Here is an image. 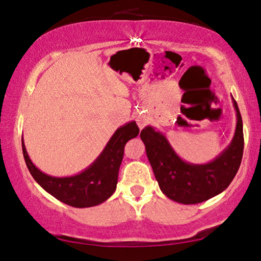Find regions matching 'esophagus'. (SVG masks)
<instances>
[{
	"mask_svg": "<svg viewBox=\"0 0 261 261\" xmlns=\"http://www.w3.org/2000/svg\"><path fill=\"white\" fill-rule=\"evenodd\" d=\"M149 118L147 117L146 114H140L138 117H137V124L140 127V129H143V127L147 124Z\"/></svg>",
	"mask_w": 261,
	"mask_h": 261,
	"instance_id": "esophagus-1",
	"label": "esophagus"
}]
</instances>
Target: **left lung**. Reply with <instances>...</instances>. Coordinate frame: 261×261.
Masks as SVG:
<instances>
[{"label":"left lung","mask_w":261,"mask_h":261,"mask_svg":"<svg viewBox=\"0 0 261 261\" xmlns=\"http://www.w3.org/2000/svg\"><path fill=\"white\" fill-rule=\"evenodd\" d=\"M236 112V129L230 144L213 160L192 163L180 158L166 135L152 125L145 126L140 138L146 148L161 191L179 204H199L223 192L235 177L241 166L244 137L243 122L237 102L232 98Z\"/></svg>","instance_id":"obj_1"}]
</instances>
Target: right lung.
Wrapping results in <instances>:
<instances>
[{"label":"right lung","instance_id":"right-lung-1","mask_svg":"<svg viewBox=\"0 0 261 261\" xmlns=\"http://www.w3.org/2000/svg\"><path fill=\"white\" fill-rule=\"evenodd\" d=\"M139 135L135 121L127 122L114 132L99 156L81 173L64 177L47 175L35 167L21 138L24 159L32 177L57 200L77 208L102 204L115 192L118 169L123 160L125 144Z\"/></svg>","mask_w":261,"mask_h":261}]
</instances>
